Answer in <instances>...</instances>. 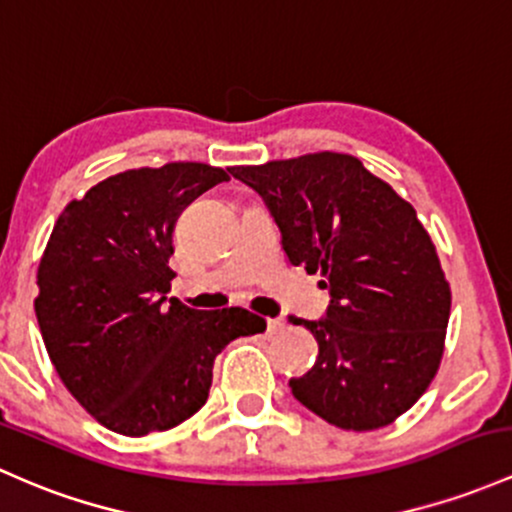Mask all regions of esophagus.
Returning <instances> with one entry per match:
<instances>
[{"instance_id":"esophagus-1","label":"esophagus","mask_w":512,"mask_h":512,"mask_svg":"<svg viewBox=\"0 0 512 512\" xmlns=\"http://www.w3.org/2000/svg\"><path fill=\"white\" fill-rule=\"evenodd\" d=\"M280 329H283V322H280V320H268L266 322V332L268 334H278Z\"/></svg>"}]
</instances>
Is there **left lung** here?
<instances>
[{"label":"left lung","instance_id":"1","mask_svg":"<svg viewBox=\"0 0 512 512\" xmlns=\"http://www.w3.org/2000/svg\"><path fill=\"white\" fill-rule=\"evenodd\" d=\"M229 170L266 200L288 261L320 273L332 298L324 320H293L320 346L315 366L290 378L295 398L342 430L398 420L442 364L452 310L417 212L349 153Z\"/></svg>","mask_w":512,"mask_h":512}]
</instances>
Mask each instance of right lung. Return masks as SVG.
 <instances>
[{"label":"right lung","mask_w":512,"mask_h":512,"mask_svg":"<svg viewBox=\"0 0 512 512\" xmlns=\"http://www.w3.org/2000/svg\"><path fill=\"white\" fill-rule=\"evenodd\" d=\"M224 180V168L192 161L124 170L68 202L53 227L36 276L38 327L63 386L107 430L178 427L205 405L219 351L266 329L244 307L166 302L175 222Z\"/></svg>","instance_id":"add662e5"}]
</instances>
